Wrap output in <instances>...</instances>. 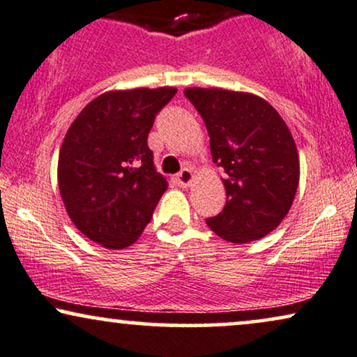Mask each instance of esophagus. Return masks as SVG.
Wrapping results in <instances>:
<instances>
[{
	"instance_id": "34e87169",
	"label": "esophagus",
	"mask_w": 357,
	"mask_h": 357,
	"mask_svg": "<svg viewBox=\"0 0 357 357\" xmlns=\"http://www.w3.org/2000/svg\"><path fill=\"white\" fill-rule=\"evenodd\" d=\"M192 179H194V174H192V171L191 169H188V168H184L181 173H179L178 176H176V181H178V184L181 188H188V186H191V183H192Z\"/></svg>"
}]
</instances>
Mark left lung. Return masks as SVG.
Here are the masks:
<instances>
[{
  "label": "left lung",
  "mask_w": 357,
  "mask_h": 357,
  "mask_svg": "<svg viewBox=\"0 0 357 357\" xmlns=\"http://www.w3.org/2000/svg\"><path fill=\"white\" fill-rule=\"evenodd\" d=\"M184 96L204 120L212 161L227 174V201L207 225L227 242L259 241L285 219L298 188L300 160L290 128L254 93L189 87Z\"/></svg>",
  "instance_id": "obj_1"
}]
</instances>
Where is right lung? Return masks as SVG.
<instances>
[{
    "instance_id": "1",
    "label": "right lung",
    "mask_w": 357,
    "mask_h": 357,
    "mask_svg": "<svg viewBox=\"0 0 357 357\" xmlns=\"http://www.w3.org/2000/svg\"><path fill=\"white\" fill-rule=\"evenodd\" d=\"M178 89L110 90L84 107L67 130L57 163L66 211L105 249L138 241L168 181L153 163L148 133Z\"/></svg>"
}]
</instances>
